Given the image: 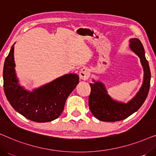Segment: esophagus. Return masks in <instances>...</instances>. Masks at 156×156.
Listing matches in <instances>:
<instances>
[{"label":"esophagus","mask_w":156,"mask_h":156,"mask_svg":"<svg viewBox=\"0 0 156 156\" xmlns=\"http://www.w3.org/2000/svg\"><path fill=\"white\" fill-rule=\"evenodd\" d=\"M90 76V71L88 68L84 67L80 70V77L82 80H87Z\"/></svg>","instance_id":"1"}]
</instances>
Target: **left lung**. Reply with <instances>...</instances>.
I'll return each instance as SVG.
<instances>
[{"instance_id":"1","label":"left lung","mask_w":156,"mask_h":156,"mask_svg":"<svg viewBox=\"0 0 156 156\" xmlns=\"http://www.w3.org/2000/svg\"><path fill=\"white\" fill-rule=\"evenodd\" d=\"M130 48L140 59L144 70V80L140 91L131 101L119 103L112 99L101 82L89 84L91 93L89 97V106L91 112L101 121H119L126 119L139 109L148 96L151 85V71L145 57V51L141 42L137 38L130 40Z\"/></svg>"}]
</instances>
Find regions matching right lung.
Returning a JSON list of instances; mask_svg holds the SVG:
<instances>
[{
  "label": "right lung",
  "instance_id": "obj_1",
  "mask_svg": "<svg viewBox=\"0 0 156 156\" xmlns=\"http://www.w3.org/2000/svg\"><path fill=\"white\" fill-rule=\"evenodd\" d=\"M14 45L5 58L3 67V87L10 105L29 120L49 122L60 116L65 101L79 83V76L69 74L29 92L18 84L15 72Z\"/></svg>",
  "mask_w": 156,
  "mask_h": 156
}]
</instances>
